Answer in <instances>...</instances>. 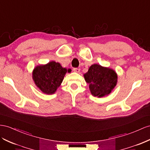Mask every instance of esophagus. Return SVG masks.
Returning <instances> with one entry per match:
<instances>
[{
	"label": "esophagus",
	"mask_w": 150,
	"mask_h": 150,
	"mask_svg": "<svg viewBox=\"0 0 150 150\" xmlns=\"http://www.w3.org/2000/svg\"><path fill=\"white\" fill-rule=\"evenodd\" d=\"M73 71H74V72H79V71H80V69H78V68H74L73 69Z\"/></svg>",
	"instance_id": "obj_1"
}]
</instances>
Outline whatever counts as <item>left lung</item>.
<instances>
[{
  "label": "left lung",
  "mask_w": 150,
  "mask_h": 150,
  "mask_svg": "<svg viewBox=\"0 0 150 150\" xmlns=\"http://www.w3.org/2000/svg\"><path fill=\"white\" fill-rule=\"evenodd\" d=\"M84 78L93 96L102 98L109 95L117 83L118 76L116 72L110 67L94 64L84 74Z\"/></svg>",
  "instance_id": "8db88e82"
}]
</instances>
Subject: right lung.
<instances>
[{
  "label": "right lung",
  "mask_w": 150,
  "mask_h": 150,
  "mask_svg": "<svg viewBox=\"0 0 150 150\" xmlns=\"http://www.w3.org/2000/svg\"><path fill=\"white\" fill-rule=\"evenodd\" d=\"M71 72V69H67L60 63L51 61L46 64L36 66L32 72V78L42 93L52 95L60 86L67 72L70 73Z\"/></svg>",
  "instance_id": "right-lung-1"
}]
</instances>
